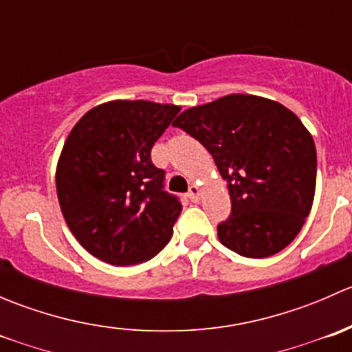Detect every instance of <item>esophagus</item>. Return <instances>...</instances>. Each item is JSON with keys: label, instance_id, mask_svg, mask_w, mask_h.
Here are the masks:
<instances>
[{"label": "esophagus", "instance_id": "1", "mask_svg": "<svg viewBox=\"0 0 352 352\" xmlns=\"http://www.w3.org/2000/svg\"><path fill=\"white\" fill-rule=\"evenodd\" d=\"M187 197L190 199L192 202H197L201 199V189L197 186H190L189 192H187Z\"/></svg>", "mask_w": 352, "mask_h": 352}]
</instances>
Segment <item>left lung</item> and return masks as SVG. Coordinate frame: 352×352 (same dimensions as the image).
<instances>
[{
    "label": "left lung",
    "mask_w": 352,
    "mask_h": 352,
    "mask_svg": "<svg viewBox=\"0 0 352 352\" xmlns=\"http://www.w3.org/2000/svg\"><path fill=\"white\" fill-rule=\"evenodd\" d=\"M173 126L211 153L228 184L232 214L218 225L219 242L250 258L293 242L314 204L317 150L289 109L233 94L184 110Z\"/></svg>",
    "instance_id": "left-lung-1"
}]
</instances>
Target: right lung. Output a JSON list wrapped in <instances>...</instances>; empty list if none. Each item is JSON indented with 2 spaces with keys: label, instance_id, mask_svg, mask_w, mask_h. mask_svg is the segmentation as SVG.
Here are the masks:
<instances>
[{
  "label": "right lung",
  "instance_id": "right-lung-1",
  "mask_svg": "<svg viewBox=\"0 0 352 352\" xmlns=\"http://www.w3.org/2000/svg\"><path fill=\"white\" fill-rule=\"evenodd\" d=\"M179 112V105L112 100L71 129L56 189L66 225L94 257L141 264L172 239L182 204L163 190L165 172L151 162V148Z\"/></svg>",
  "mask_w": 352,
  "mask_h": 352
}]
</instances>
